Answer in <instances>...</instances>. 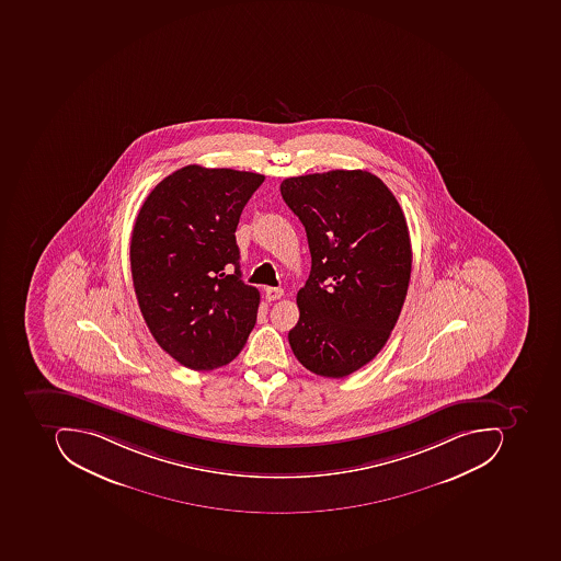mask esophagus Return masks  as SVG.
<instances>
[{
  "mask_svg": "<svg viewBox=\"0 0 561 561\" xmlns=\"http://www.w3.org/2000/svg\"><path fill=\"white\" fill-rule=\"evenodd\" d=\"M264 295H266L267 301L278 300V298L283 297V289L273 288V286H266V288H264Z\"/></svg>",
  "mask_w": 561,
  "mask_h": 561,
  "instance_id": "34e87169",
  "label": "esophagus"
}]
</instances>
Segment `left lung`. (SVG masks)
I'll return each instance as SVG.
<instances>
[{
	"label": "left lung",
	"mask_w": 561,
	"mask_h": 561,
	"mask_svg": "<svg viewBox=\"0 0 561 561\" xmlns=\"http://www.w3.org/2000/svg\"><path fill=\"white\" fill-rule=\"evenodd\" d=\"M279 191L311 254L289 345L317 376L345 378L379 354L400 317L413 257L407 219L366 170L291 176Z\"/></svg>",
	"instance_id": "left-lung-1"
}]
</instances>
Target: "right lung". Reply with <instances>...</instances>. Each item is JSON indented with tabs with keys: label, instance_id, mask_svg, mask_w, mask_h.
Instances as JSON below:
<instances>
[{
	"label": "right lung",
	"instance_id": "right-lung-1",
	"mask_svg": "<svg viewBox=\"0 0 561 561\" xmlns=\"http://www.w3.org/2000/svg\"><path fill=\"white\" fill-rule=\"evenodd\" d=\"M264 176L187 165L161 180L136 217L129 260L139 310L176 363H231L256 323L260 291L239 270L236 228Z\"/></svg>",
	"mask_w": 561,
	"mask_h": 561
}]
</instances>
